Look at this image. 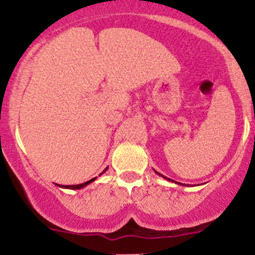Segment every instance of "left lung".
Returning a JSON list of instances; mask_svg holds the SVG:
<instances>
[{
	"instance_id": "left-lung-1",
	"label": "left lung",
	"mask_w": 255,
	"mask_h": 255,
	"mask_svg": "<svg viewBox=\"0 0 255 255\" xmlns=\"http://www.w3.org/2000/svg\"><path fill=\"white\" fill-rule=\"evenodd\" d=\"M154 172H156V174H158V175H159V176H162V177H164V178H166V180H168V181H171V182H175V181H174V180H170V178H168V177L163 176V175H162V174H159V172H158V171H156V170H154ZM178 184H182V183H178ZM182 186H183V184H182ZM184 186H186V184H184Z\"/></svg>"
}]
</instances>
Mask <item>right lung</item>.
Returning a JSON list of instances; mask_svg holds the SVG:
<instances>
[{
    "label": "right lung",
    "instance_id": "1",
    "mask_svg": "<svg viewBox=\"0 0 255 255\" xmlns=\"http://www.w3.org/2000/svg\"><path fill=\"white\" fill-rule=\"evenodd\" d=\"M107 170H108V168H107V169H104V171H107ZM104 171H103V172H104ZM103 172H102V174H103ZM95 180H96V177H95V178H92V180L87 181V182H85V183H80V184H72V186H62V184H58V186H60V187H63V188H68V189H80V188H83V187L87 186V184L91 183V182H92V181H95Z\"/></svg>",
    "mask_w": 255,
    "mask_h": 255
}]
</instances>
